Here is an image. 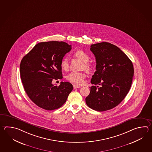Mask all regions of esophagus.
<instances>
[{
  "label": "esophagus",
  "mask_w": 152,
  "mask_h": 152,
  "mask_svg": "<svg viewBox=\"0 0 152 152\" xmlns=\"http://www.w3.org/2000/svg\"><path fill=\"white\" fill-rule=\"evenodd\" d=\"M73 87H74V89H76V88H81V86H78V85H75V84H74V85H73Z\"/></svg>",
  "instance_id": "obj_1"
}]
</instances>
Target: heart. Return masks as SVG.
Returning a JSON list of instances; mask_svg holds the SVG:
<instances>
[{
	"mask_svg": "<svg viewBox=\"0 0 152 152\" xmlns=\"http://www.w3.org/2000/svg\"><path fill=\"white\" fill-rule=\"evenodd\" d=\"M74 56L78 58L81 59L83 62V68L88 71H90L91 69V66L88 63L90 57L87 53L83 50H78L75 52ZM60 66L63 70H67L69 68L68 59L66 57H63L60 62ZM86 77V73L85 72H71L66 76L67 80L73 83L81 85L83 84L84 78Z\"/></svg>",
	"mask_w": 152,
	"mask_h": 152,
	"instance_id": "obj_1",
	"label": "heart"
}]
</instances>
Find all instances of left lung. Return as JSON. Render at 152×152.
Masks as SVG:
<instances>
[{
    "label": "left lung",
    "instance_id": "obj_1",
    "mask_svg": "<svg viewBox=\"0 0 152 152\" xmlns=\"http://www.w3.org/2000/svg\"><path fill=\"white\" fill-rule=\"evenodd\" d=\"M90 50L96 58V71L91 80L95 86L90 87L86 102L93 110L106 111L119 104L129 92L133 65L120 48L108 42L92 44Z\"/></svg>",
    "mask_w": 152,
    "mask_h": 152
}]
</instances>
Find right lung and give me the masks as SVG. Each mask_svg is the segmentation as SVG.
Instances as JSON below:
<instances>
[{"label": "right lung", "mask_w": 152, "mask_h": 152, "mask_svg": "<svg viewBox=\"0 0 152 152\" xmlns=\"http://www.w3.org/2000/svg\"><path fill=\"white\" fill-rule=\"evenodd\" d=\"M71 45L64 42L50 41L36 44L22 59L20 73L25 92L41 108L52 110L65 103L73 86L61 82L59 86L52 81L63 78L60 62Z\"/></svg>", "instance_id": "obj_1"}]
</instances>
